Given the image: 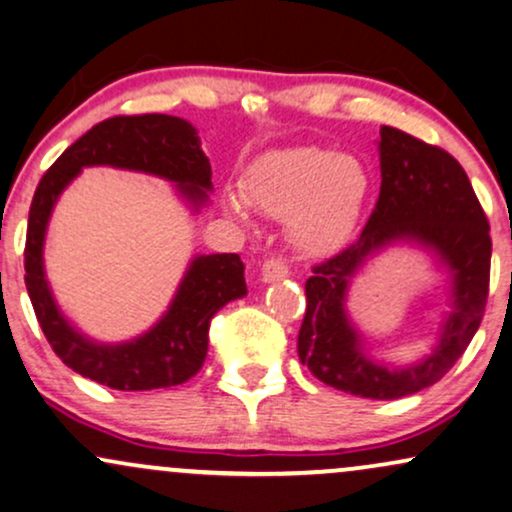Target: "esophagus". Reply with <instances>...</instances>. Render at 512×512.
<instances>
[{
  "label": "esophagus",
  "mask_w": 512,
  "mask_h": 512,
  "mask_svg": "<svg viewBox=\"0 0 512 512\" xmlns=\"http://www.w3.org/2000/svg\"><path fill=\"white\" fill-rule=\"evenodd\" d=\"M288 274H291V272H288V264L283 262L281 257H272V260L264 262V264H262V272H260L264 283L281 281V279H286Z\"/></svg>",
  "instance_id": "34e87169"
}]
</instances>
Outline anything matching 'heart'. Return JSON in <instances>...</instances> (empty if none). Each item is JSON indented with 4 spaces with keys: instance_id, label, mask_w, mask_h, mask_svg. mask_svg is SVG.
<instances>
[{
    "instance_id": "1",
    "label": "heart",
    "mask_w": 512,
    "mask_h": 512,
    "mask_svg": "<svg viewBox=\"0 0 512 512\" xmlns=\"http://www.w3.org/2000/svg\"><path fill=\"white\" fill-rule=\"evenodd\" d=\"M243 190L250 205L267 217L288 221L295 248L322 255L355 229L369 193V174L355 157L324 147H291L252 162ZM226 209L248 221V205L240 195H226Z\"/></svg>"
}]
</instances>
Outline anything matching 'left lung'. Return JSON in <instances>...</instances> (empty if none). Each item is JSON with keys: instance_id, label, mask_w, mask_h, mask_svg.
Listing matches in <instances>:
<instances>
[{"instance_id": "1", "label": "left lung", "mask_w": 512, "mask_h": 512, "mask_svg": "<svg viewBox=\"0 0 512 512\" xmlns=\"http://www.w3.org/2000/svg\"><path fill=\"white\" fill-rule=\"evenodd\" d=\"M381 190L360 238L312 269L298 334L300 362L326 386L360 398L393 400L439 381L470 346L489 295V221L458 159L398 128L381 126ZM432 251L449 272V304L433 353L396 368L368 353L347 315L354 274L389 244Z\"/></svg>"}]
</instances>
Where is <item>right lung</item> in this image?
<instances>
[{"label":"right lung","mask_w":512,"mask_h":512,"mask_svg":"<svg viewBox=\"0 0 512 512\" xmlns=\"http://www.w3.org/2000/svg\"><path fill=\"white\" fill-rule=\"evenodd\" d=\"M85 166L143 171L171 181L193 212L209 202L212 166L193 123L178 116H114L92 126L47 169L28 214L26 288L49 346L80 377L116 391L178 386L200 372L207 357L209 322L231 300L248 293L236 252L195 255L169 310L145 334L100 343L78 331L59 310L45 276V236L59 195Z\"/></svg>","instance_id":"add662e5"}]
</instances>
